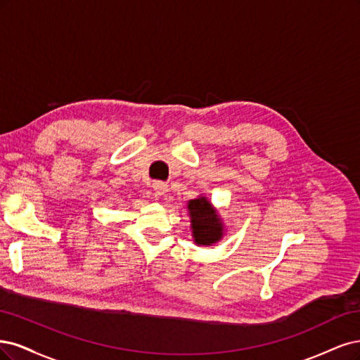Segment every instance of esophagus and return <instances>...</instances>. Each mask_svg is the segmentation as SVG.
Masks as SVG:
<instances>
[{
  "mask_svg": "<svg viewBox=\"0 0 360 360\" xmlns=\"http://www.w3.org/2000/svg\"><path fill=\"white\" fill-rule=\"evenodd\" d=\"M153 187H154L155 195H165V193H167V190H169V185L166 182H161V181L154 182Z\"/></svg>",
  "mask_w": 360,
  "mask_h": 360,
  "instance_id": "1",
  "label": "esophagus"
}]
</instances>
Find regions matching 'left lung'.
I'll return each mask as SVG.
<instances>
[{"mask_svg":"<svg viewBox=\"0 0 360 360\" xmlns=\"http://www.w3.org/2000/svg\"><path fill=\"white\" fill-rule=\"evenodd\" d=\"M188 211L191 215V227L195 243L211 245V243L221 239V221H219L217 212L212 210L211 203L206 200V197L190 200Z\"/></svg>","mask_w":360,"mask_h":360,"instance_id":"1","label":"left lung"}]
</instances>
